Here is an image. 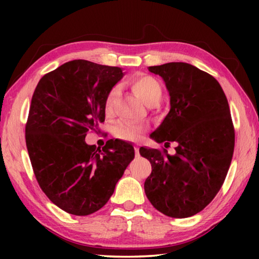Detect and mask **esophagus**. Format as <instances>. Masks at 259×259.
Returning a JSON list of instances; mask_svg holds the SVG:
<instances>
[{"label": "esophagus", "mask_w": 259, "mask_h": 259, "mask_svg": "<svg viewBox=\"0 0 259 259\" xmlns=\"http://www.w3.org/2000/svg\"><path fill=\"white\" fill-rule=\"evenodd\" d=\"M139 147H140L139 144H136V145H135V154H136V156H139Z\"/></svg>", "instance_id": "esophagus-1"}]
</instances>
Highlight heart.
I'll return each mask as SVG.
<instances>
[{
	"mask_svg": "<svg viewBox=\"0 0 259 259\" xmlns=\"http://www.w3.org/2000/svg\"><path fill=\"white\" fill-rule=\"evenodd\" d=\"M133 89L136 95L145 104H150L156 99H160L161 87L154 77L150 75H137L133 80ZM117 95V88L113 89L107 94L104 100V112L106 115L113 113V104ZM145 128L143 125L128 120H120L114 126V134L116 137L124 140H138L142 137Z\"/></svg>",
	"mask_w": 259,
	"mask_h": 259,
	"instance_id": "obj_1",
	"label": "heart"
}]
</instances>
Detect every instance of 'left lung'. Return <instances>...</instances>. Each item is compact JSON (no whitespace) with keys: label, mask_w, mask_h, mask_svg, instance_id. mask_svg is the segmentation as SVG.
<instances>
[{"label":"left lung","mask_w":259,"mask_h":259,"mask_svg":"<svg viewBox=\"0 0 259 259\" xmlns=\"http://www.w3.org/2000/svg\"><path fill=\"white\" fill-rule=\"evenodd\" d=\"M170 96V111L151 138L177 144L176 154L140 147L152 164L144 184L156 210L172 218L200 212L221 190L234 151V128L221 84L210 74L187 63L151 66Z\"/></svg>","instance_id":"left-lung-1"}]
</instances>
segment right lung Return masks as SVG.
<instances>
[{"instance_id": "obj_1", "label": "right lung", "mask_w": 259, "mask_h": 259, "mask_svg": "<svg viewBox=\"0 0 259 259\" xmlns=\"http://www.w3.org/2000/svg\"><path fill=\"white\" fill-rule=\"evenodd\" d=\"M120 67L76 59L46 74L32 97L26 146L35 177L52 203L87 216L103 208L135 157L133 144L84 142L105 121L104 100L123 77Z\"/></svg>"}]
</instances>
